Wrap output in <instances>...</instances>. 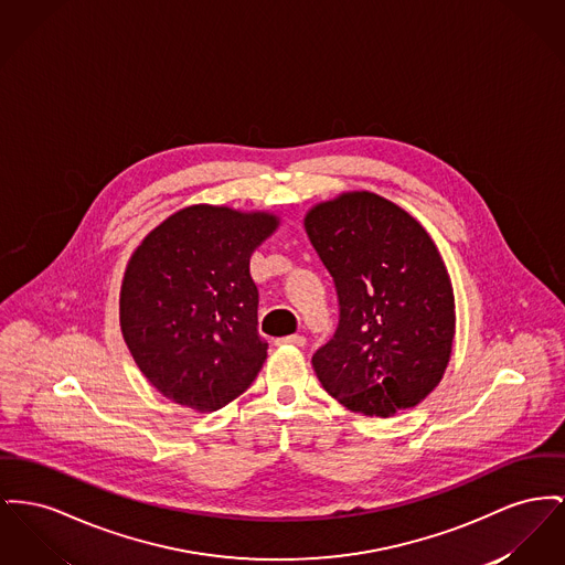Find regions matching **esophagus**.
<instances>
[{"label":"esophagus","instance_id":"esophagus-1","mask_svg":"<svg viewBox=\"0 0 565 565\" xmlns=\"http://www.w3.org/2000/svg\"><path fill=\"white\" fill-rule=\"evenodd\" d=\"M275 343H277V345H297V348H302L307 341H305V337H302V334H290V337H281V339H277Z\"/></svg>","mask_w":565,"mask_h":565}]
</instances>
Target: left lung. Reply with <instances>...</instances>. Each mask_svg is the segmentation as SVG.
<instances>
[{
	"label": "left lung",
	"instance_id": "8db88e82",
	"mask_svg": "<svg viewBox=\"0 0 565 565\" xmlns=\"http://www.w3.org/2000/svg\"><path fill=\"white\" fill-rule=\"evenodd\" d=\"M305 231L339 297L337 332L311 359L324 391L377 418L418 405L446 373L457 327L452 281L431 236L373 192L313 204Z\"/></svg>",
	"mask_w": 565,
	"mask_h": 565
}]
</instances>
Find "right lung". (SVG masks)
Returning a JSON list of instances; mask_svg holds the SVG:
<instances>
[{"instance_id":"right-lung-1","label":"right lung","mask_w":565,"mask_h":565,"mask_svg":"<svg viewBox=\"0 0 565 565\" xmlns=\"http://www.w3.org/2000/svg\"><path fill=\"white\" fill-rule=\"evenodd\" d=\"M277 226L268 211L192 204L134 249L119 292L121 334L142 375L172 403L215 412L265 365L249 258Z\"/></svg>"}]
</instances>
